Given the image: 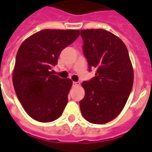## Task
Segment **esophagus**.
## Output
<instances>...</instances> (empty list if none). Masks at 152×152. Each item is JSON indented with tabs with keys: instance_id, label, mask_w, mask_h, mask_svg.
<instances>
[{
	"instance_id": "1",
	"label": "esophagus",
	"mask_w": 152,
	"mask_h": 152,
	"mask_svg": "<svg viewBox=\"0 0 152 152\" xmlns=\"http://www.w3.org/2000/svg\"><path fill=\"white\" fill-rule=\"evenodd\" d=\"M79 85H80L79 82H76V81H73V82H72V86H74V87L79 86Z\"/></svg>"
}]
</instances>
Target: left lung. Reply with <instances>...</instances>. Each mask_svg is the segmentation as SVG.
Segmentation results:
<instances>
[{
  "label": "left lung",
  "instance_id": "left-lung-1",
  "mask_svg": "<svg viewBox=\"0 0 152 152\" xmlns=\"http://www.w3.org/2000/svg\"><path fill=\"white\" fill-rule=\"evenodd\" d=\"M83 53L95 76L82 82L85 97L80 107L86 121L106 124L124 108L134 84V70L124 42L104 29L80 30Z\"/></svg>",
  "mask_w": 152,
  "mask_h": 152
}]
</instances>
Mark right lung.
Wrapping results in <instances>:
<instances>
[{
  "label": "right lung",
  "instance_id": "right-lung-1",
  "mask_svg": "<svg viewBox=\"0 0 152 152\" xmlns=\"http://www.w3.org/2000/svg\"><path fill=\"white\" fill-rule=\"evenodd\" d=\"M79 30L45 29L35 33L19 47L13 84L23 107L39 122L55 121L66 107L72 81L53 75L63 49L74 42Z\"/></svg>",
  "mask_w": 152,
  "mask_h": 152
}]
</instances>
